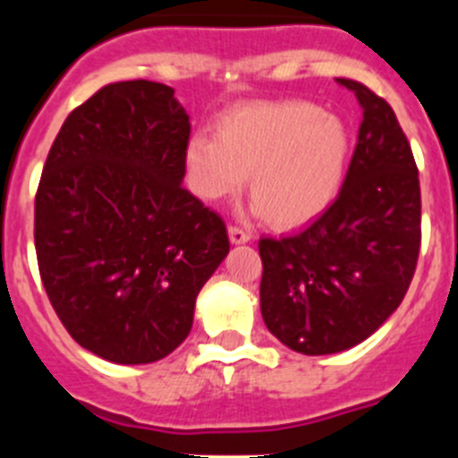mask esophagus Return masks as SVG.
I'll return each instance as SVG.
<instances>
[{"label":"esophagus","instance_id":"obj_1","mask_svg":"<svg viewBox=\"0 0 458 458\" xmlns=\"http://www.w3.org/2000/svg\"><path fill=\"white\" fill-rule=\"evenodd\" d=\"M229 241H232L233 245H242V242L250 241V233L242 232L241 226H229Z\"/></svg>","mask_w":458,"mask_h":458}]
</instances>
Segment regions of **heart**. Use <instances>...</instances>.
<instances>
[{
	"label": "heart",
	"mask_w": 458,
	"mask_h": 458,
	"mask_svg": "<svg viewBox=\"0 0 458 458\" xmlns=\"http://www.w3.org/2000/svg\"><path fill=\"white\" fill-rule=\"evenodd\" d=\"M351 156L349 128L305 100L250 103L197 132L183 153L190 188L206 201L241 192L250 174L254 213L275 226H301L333 204Z\"/></svg>",
	"instance_id": "obj_1"
}]
</instances>
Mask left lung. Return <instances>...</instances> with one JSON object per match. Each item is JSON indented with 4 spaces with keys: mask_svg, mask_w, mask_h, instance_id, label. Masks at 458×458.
<instances>
[{
    "mask_svg": "<svg viewBox=\"0 0 458 458\" xmlns=\"http://www.w3.org/2000/svg\"><path fill=\"white\" fill-rule=\"evenodd\" d=\"M362 105L339 197L302 232L261 238V317L302 355L342 353L402 305L420 254V179L394 112L365 84L339 80Z\"/></svg>",
    "mask_w": 458,
    "mask_h": 458,
    "instance_id": "obj_1",
    "label": "left lung"
}]
</instances>
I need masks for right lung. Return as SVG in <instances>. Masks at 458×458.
I'll return each instance as SVG.
<instances>
[{"mask_svg":"<svg viewBox=\"0 0 458 458\" xmlns=\"http://www.w3.org/2000/svg\"><path fill=\"white\" fill-rule=\"evenodd\" d=\"M188 137L172 87L107 84L68 114L43 167L40 279L71 337L116 365L181 346L229 254L222 217L183 188Z\"/></svg>","mask_w":458,"mask_h":458,"instance_id":"obj_1","label":"right lung"}]
</instances>
